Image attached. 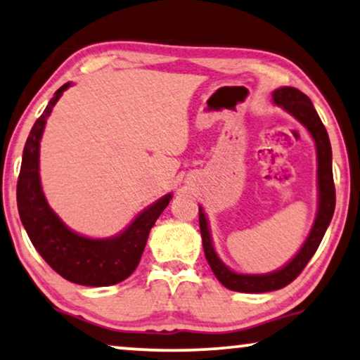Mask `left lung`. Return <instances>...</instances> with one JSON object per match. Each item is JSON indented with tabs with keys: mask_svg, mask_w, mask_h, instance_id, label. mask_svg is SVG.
<instances>
[{
	"mask_svg": "<svg viewBox=\"0 0 360 360\" xmlns=\"http://www.w3.org/2000/svg\"><path fill=\"white\" fill-rule=\"evenodd\" d=\"M273 98L274 103H278V105L284 107L289 113H292L309 129L311 138L315 139L316 159H319V214H316L315 224L311 227L310 236L305 240L304 247L299 250V253L292 258V262H289L284 268H281L279 271L271 274H237L229 269L216 255L211 242L206 216L200 207V231L207 263H210L212 273L219 279V283L226 285L227 289L237 290V292H269V290L283 289L292 283L297 276L304 271L307 263L310 262V258L315 255L328 226H330L336 206V191L331 169V144L325 124L321 123L319 113L314 108V103H311L310 98L304 92L295 89V87H281V89H276L273 92Z\"/></svg>",
	"mask_w": 360,
	"mask_h": 360,
	"instance_id": "obj_1",
	"label": "left lung"
}]
</instances>
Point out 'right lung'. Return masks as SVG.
<instances>
[{
  "mask_svg": "<svg viewBox=\"0 0 360 360\" xmlns=\"http://www.w3.org/2000/svg\"><path fill=\"white\" fill-rule=\"evenodd\" d=\"M63 84L51 97L44 113L34 123L25 141L22 164L18 179V210L22 226L40 257L61 278L81 285H112L122 283L136 269L149 231L170 202V195L144 210L123 233L115 238L94 240L70 231L50 210L39 175V148L46 117L53 110L63 91Z\"/></svg>",
  "mask_w": 360,
  "mask_h": 360,
  "instance_id": "1",
  "label": "right lung"
}]
</instances>
